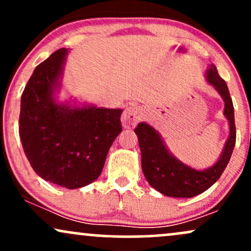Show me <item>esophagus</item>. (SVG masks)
<instances>
[{
  "label": "esophagus",
  "mask_w": 251,
  "mask_h": 251,
  "mask_svg": "<svg viewBox=\"0 0 251 251\" xmlns=\"http://www.w3.org/2000/svg\"><path fill=\"white\" fill-rule=\"evenodd\" d=\"M143 116L144 114L142 108L138 107V106L135 105H131L129 107H127L124 111L122 116L123 126L126 128L133 127V126L137 125V124L142 120Z\"/></svg>",
  "instance_id": "1"
}]
</instances>
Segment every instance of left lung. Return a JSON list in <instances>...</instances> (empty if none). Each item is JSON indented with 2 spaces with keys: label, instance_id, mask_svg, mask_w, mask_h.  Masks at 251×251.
<instances>
[{
  "label": "left lung",
  "instance_id": "left-lung-1",
  "mask_svg": "<svg viewBox=\"0 0 251 251\" xmlns=\"http://www.w3.org/2000/svg\"><path fill=\"white\" fill-rule=\"evenodd\" d=\"M205 79L224 101V117L229 123V137L217 162L197 170L180 162L170 152L159 132L148 123H139L134 128L142 152V169L150 185L168 197L191 198L214 185L226 170L236 143L234 105L226 82L218 75L214 63L208 66Z\"/></svg>",
  "mask_w": 251,
  "mask_h": 251
}]
</instances>
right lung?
Segmentation results:
<instances>
[{"label":"right lung","mask_w":251,"mask_h":251,"mask_svg":"<svg viewBox=\"0 0 251 251\" xmlns=\"http://www.w3.org/2000/svg\"><path fill=\"white\" fill-rule=\"evenodd\" d=\"M67 48L40 63L21 97L19 133L31 168L66 189L98 179L108 150L122 132V108L98 107L75 100L59 101Z\"/></svg>","instance_id":"add662e5"}]
</instances>
